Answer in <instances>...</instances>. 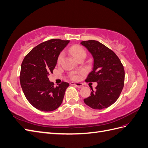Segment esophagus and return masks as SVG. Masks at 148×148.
<instances>
[{
	"instance_id": "34e87169",
	"label": "esophagus",
	"mask_w": 148,
	"mask_h": 148,
	"mask_svg": "<svg viewBox=\"0 0 148 148\" xmlns=\"http://www.w3.org/2000/svg\"><path fill=\"white\" fill-rule=\"evenodd\" d=\"M71 85H74V86H77L78 88H82L83 87V84L81 83H73L71 82L70 83Z\"/></svg>"
}]
</instances>
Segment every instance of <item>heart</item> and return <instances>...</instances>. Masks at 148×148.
<instances>
[{
	"instance_id": "b5f03b06",
	"label": "heart",
	"mask_w": 148,
	"mask_h": 148,
	"mask_svg": "<svg viewBox=\"0 0 148 148\" xmlns=\"http://www.w3.org/2000/svg\"><path fill=\"white\" fill-rule=\"evenodd\" d=\"M70 52L72 53L73 56L77 59V60L79 59V57H81L83 56H86V53L84 49L79 46H73L70 48ZM64 54L63 53H60V55L57 58V64H59L63 59ZM70 78L73 79H77L78 78V75L77 73H71L70 74Z\"/></svg>"
}]
</instances>
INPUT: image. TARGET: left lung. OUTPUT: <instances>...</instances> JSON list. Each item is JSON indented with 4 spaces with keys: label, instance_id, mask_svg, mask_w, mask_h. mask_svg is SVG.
<instances>
[{
    "label": "left lung",
    "instance_id": "obj_1",
    "mask_svg": "<svg viewBox=\"0 0 148 148\" xmlns=\"http://www.w3.org/2000/svg\"><path fill=\"white\" fill-rule=\"evenodd\" d=\"M91 53L94 59L93 69L85 80L97 82L91 96L84 99L85 104L94 109L109 107L118 99L125 81L123 66L117 56L104 44L95 40L80 43Z\"/></svg>",
    "mask_w": 148,
    "mask_h": 148
}]
</instances>
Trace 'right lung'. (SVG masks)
Returning <instances> with one entry per match:
<instances>
[{"label":"right lung","instance_id":"obj_1","mask_svg":"<svg viewBox=\"0 0 148 148\" xmlns=\"http://www.w3.org/2000/svg\"><path fill=\"white\" fill-rule=\"evenodd\" d=\"M70 41L52 39L34 47L22 62L20 75L24 95L30 104L39 110L53 111L64 99L69 84L62 82L54 86L48 76L53 73L60 52Z\"/></svg>","mask_w":148,"mask_h":148}]
</instances>
